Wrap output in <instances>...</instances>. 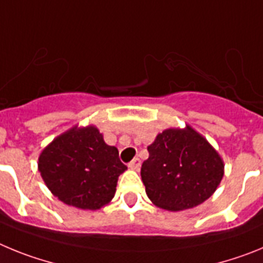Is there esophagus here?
Listing matches in <instances>:
<instances>
[{
    "mask_svg": "<svg viewBox=\"0 0 263 263\" xmlns=\"http://www.w3.org/2000/svg\"><path fill=\"white\" fill-rule=\"evenodd\" d=\"M139 167H141V160H139V158H134V159L129 163V168L136 170V171H138Z\"/></svg>",
    "mask_w": 263,
    "mask_h": 263,
    "instance_id": "esophagus-1",
    "label": "esophagus"
}]
</instances>
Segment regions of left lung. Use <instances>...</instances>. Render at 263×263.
Here are the masks:
<instances>
[{"instance_id":"8db88e82","label":"left lung","mask_w":263,"mask_h":263,"mask_svg":"<svg viewBox=\"0 0 263 263\" xmlns=\"http://www.w3.org/2000/svg\"><path fill=\"white\" fill-rule=\"evenodd\" d=\"M141 176L148 199L167 211L194 208L212 196L224 176V162L191 126L167 129L147 147Z\"/></svg>"}]
</instances>
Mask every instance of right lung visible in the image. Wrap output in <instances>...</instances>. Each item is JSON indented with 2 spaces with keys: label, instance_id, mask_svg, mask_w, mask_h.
Instances as JSON below:
<instances>
[{
  "label": "right lung",
  "instance_id": "obj_1",
  "mask_svg": "<svg viewBox=\"0 0 263 263\" xmlns=\"http://www.w3.org/2000/svg\"><path fill=\"white\" fill-rule=\"evenodd\" d=\"M38 168L53 196L80 210H100L113 199L118 176L127 168L115 146L95 126L72 127L39 155Z\"/></svg>",
  "mask_w": 263,
  "mask_h": 263
}]
</instances>
